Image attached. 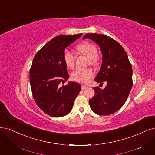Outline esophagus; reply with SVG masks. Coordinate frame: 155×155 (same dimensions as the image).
Returning <instances> with one entry per match:
<instances>
[{
	"mask_svg": "<svg viewBox=\"0 0 155 155\" xmlns=\"http://www.w3.org/2000/svg\"><path fill=\"white\" fill-rule=\"evenodd\" d=\"M87 88V86H86V85H84V84H83V85H81V88H82V90L86 89Z\"/></svg>",
	"mask_w": 155,
	"mask_h": 155,
	"instance_id": "obj_1",
	"label": "esophagus"
}]
</instances>
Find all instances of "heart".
Wrapping results in <instances>:
<instances>
[{
    "label": "heart",
    "mask_w": 155,
    "mask_h": 155,
    "mask_svg": "<svg viewBox=\"0 0 155 155\" xmlns=\"http://www.w3.org/2000/svg\"><path fill=\"white\" fill-rule=\"evenodd\" d=\"M79 51L82 52L90 61V64L93 65H97L98 64L97 50L94 45L89 43H84L78 47ZM64 60L67 67L72 68L74 65L75 62V56L74 53L69 51L65 50L64 53ZM93 76V72L90 68H78L72 72L71 78L74 81L82 83H87L90 81V79Z\"/></svg>",
    "instance_id": "obj_1"
}]
</instances>
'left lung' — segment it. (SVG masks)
Returning a JSON list of instances; mask_svg holds the SVG:
<instances>
[{"instance_id":"1","label":"left lung","mask_w":155,"mask_h":155,"mask_svg":"<svg viewBox=\"0 0 155 155\" xmlns=\"http://www.w3.org/2000/svg\"><path fill=\"white\" fill-rule=\"evenodd\" d=\"M86 38L97 44L102 53V65L94 80L107 83L103 90L94 88L90 108L97 115H108L118 111L128 97L133 85L132 67L123 47L113 38L96 33L84 35L83 39Z\"/></svg>"}]
</instances>
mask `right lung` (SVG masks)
Returning <instances> with one entry per match:
<instances>
[{"label": "right lung", "mask_w": 155, "mask_h": 155, "mask_svg": "<svg viewBox=\"0 0 155 155\" xmlns=\"http://www.w3.org/2000/svg\"><path fill=\"white\" fill-rule=\"evenodd\" d=\"M82 35L58 36L47 42L33 58L29 74L32 94L38 107L50 116L67 115L81 90L80 84L74 81L62 87L59 84L69 78L64 60L65 50Z\"/></svg>", "instance_id": "obj_1"}]
</instances>
